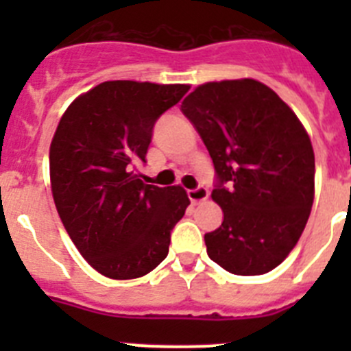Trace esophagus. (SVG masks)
Returning <instances> with one entry per match:
<instances>
[{
  "instance_id": "esophagus-1",
  "label": "esophagus",
  "mask_w": 351,
  "mask_h": 351,
  "mask_svg": "<svg viewBox=\"0 0 351 351\" xmlns=\"http://www.w3.org/2000/svg\"><path fill=\"white\" fill-rule=\"evenodd\" d=\"M188 197H190V200L193 204L204 202L209 197V190H207L206 186H197L195 190H188Z\"/></svg>"
}]
</instances>
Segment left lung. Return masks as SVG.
Here are the masks:
<instances>
[{
    "label": "left lung",
    "instance_id": "8db88e82",
    "mask_svg": "<svg viewBox=\"0 0 351 351\" xmlns=\"http://www.w3.org/2000/svg\"><path fill=\"white\" fill-rule=\"evenodd\" d=\"M181 110L206 144L223 223L207 255L239 276L265 274L288 256L315 198V153L290 107L253 79L198 86Z\"/></svg>",
    "mask_w": 351,
    "mask_h": 351
}]
</instances>
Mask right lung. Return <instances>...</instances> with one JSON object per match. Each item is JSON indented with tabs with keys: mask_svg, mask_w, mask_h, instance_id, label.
Segmentation results:
<instances>
[{
	"mask_svg": "<svg viewBox=\"0 0 351 351\" xmlns=\"http://www.w3.org/2000/svg\"><path fill=\"white\" fill-rule=\"evenodd\" d=\"M186 84L108 80L71 101L51 144L56 209L80 255L112 280L141 278L169 255L190 198L181 186L144 184L153 128Z\"/></svg>",
	"mask_w": 351,
	"mask_h": 351,
	"instance_id": "right-lung-1",
	"label": "right lung"
}]
</instances>
